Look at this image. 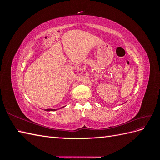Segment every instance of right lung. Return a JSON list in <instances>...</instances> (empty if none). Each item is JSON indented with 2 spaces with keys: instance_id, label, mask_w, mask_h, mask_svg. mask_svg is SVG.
<instances>
[{
  "instance_id": "1",
  "label": "right lung",
  "mask_w": 160,
  "mask_h": 160,
  "mask_svg": "<svg viewBox=\"0 0 160 160\" xmlns=\"http://www.w3.org/2000/svg\"><path fill=\"white\" fill-rule=\"evenodd\" d=\"M57 109H45V111H56Z\"/></svg>"
}]
</instances>
